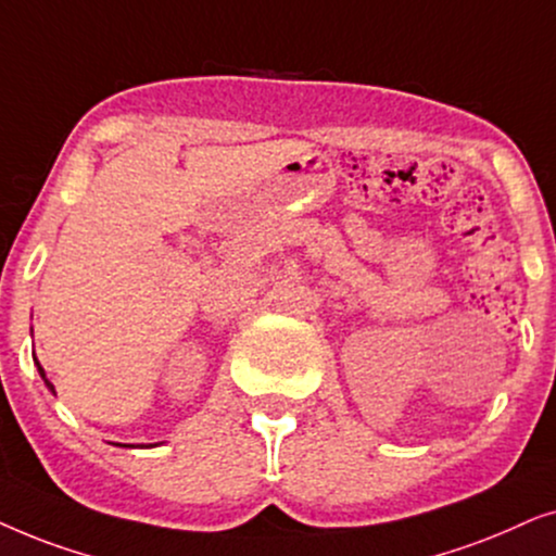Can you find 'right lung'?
<instances>
[{
    "instance_id": "add662e5",
    "label": "right lung",
    "mask_w": 556,
    "mask_h": 556,
    "mask_svg": "<svg viewBox=\"0 0 556 556\" xmlns=\"http://www.w3.org/2000/svg\"><path fill=\"white\" fill-rule=\"evenodd\" d=\"M37 368H40V364H37ZM40 376H42V379H46V374H42V368H40ZM46 383H48V387H50V389H53V383H50L48 379H46Z\"/></svg>"
}]
</instances>
